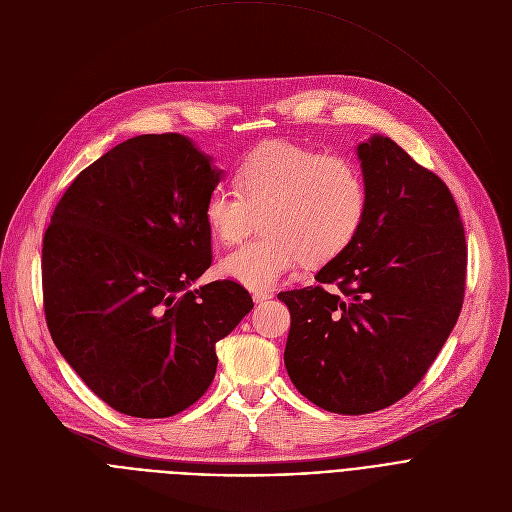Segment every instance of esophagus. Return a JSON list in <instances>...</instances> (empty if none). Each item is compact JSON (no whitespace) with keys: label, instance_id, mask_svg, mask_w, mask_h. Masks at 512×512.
I'll return each mask as SVG.
<instances>
[{"label":"esophagus","instance_id":"34e87169","mask_svg":"<svg viewBox=\"0 0 512 512\" xmlns=\"http://www.w3.org/2000/svg\"><path fill=\"white\" fill-rule=\"evenodd\" d=\"M252 299H254L256 305H260V303H266V301L270 299V295H268V293H254Z\"/></svg>","mask_w":512,"mask_h":512}]
</instances>
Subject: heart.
Instances as JSON below:
<instances>
[{
	"instance_id": "b5f03b06",
	"label": "heart",
	"mask_w": 512,
	"mask_h": 512,
	"mask_svg": "<svg viewBox=\"0 0 512 512\" xmlns=\"http://www.w3.org/2000/svg\"><path fill=\"white\" fill-rule=\"evenodd\" d=\"M236 191L217 187L205 221L221 244L244 240L260 217V238L225 254L217 270L250 291H270L299 262H327L358 238L368 189L358 166L285 140L250 150L234 173Z\"/></svg>"
}]
</instances>
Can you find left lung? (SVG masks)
Here are the masks:
<instances>
[{
	"label": "left lung",
	"mask_w": 512,
	"mask_h": 512,
	"mask_svg": "<svg viewBox=\"0 0 512 512\" xmlns=\"http://www.w3.org/2000/svg\"><path fill=\"white\" fill-rule=\"evenodd\" d=\"M356 154L368 189L358 238L315 274L317 287L278 295L291 311L293 384L339 415L386 409L417 386L460 317L468 260L458 205L437 175L380 134Z\"/></svg>",
	"instance_id": "left-lung-1"
}]
</instances>
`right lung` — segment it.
Returning a JSON list of instances; mask_svg holds the SVG:
<instances>
[{
    "label": "right lung",
    "mask_w": 512,
    "mask_h": 512,
    "mask_svg": "<svg viewBox=\"0 0 512 512\" xmlns=\"http://www.w3.org/2000/svg\"><path fill=\"white\" fill-rule=\"evenodd\" d=\"M223 170L181 134H144L71 183L42 244L46 323L81 380L130 417H173L217 370L215 344L252 311L211 266L205 201Z\"/></svg>",
    "instance_id": "add662e5"
}]
</instances>
